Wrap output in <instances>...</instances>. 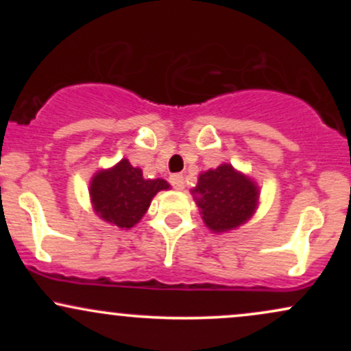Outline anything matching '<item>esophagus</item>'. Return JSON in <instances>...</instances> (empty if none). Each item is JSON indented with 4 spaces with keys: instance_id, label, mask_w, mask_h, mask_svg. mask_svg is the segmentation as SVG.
<instances>
[{
    "instance_id": "1",
    "label": "esophagus",
    "mask_w": 351,
    "mask_h": 351,
    "mask_svg": "<svg viewBox=\"0 0 351 351\" xmlns=\"http://www.w3.org/2000/svg\"><path fill=\"white\" fill-rule=\"evenodd\" d=\"M170 183L171 186L175 189H178V191H181V189H184V178L183 175H171L170 176Z\"/></svg>"
}]
</instances>
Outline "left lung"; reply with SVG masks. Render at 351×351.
Segmentation results:
<instances>
[{
	"label": "left lung",
	"mask_w": 351,
	"mask_h": 351,
	"mask_svg": "<svg viewBox=\"0 0 351 351\" xmlns=\"http://www.w3.org/2000/svg\"><path fill=\"white\" fill-rule=\"evenodd\" d=\"M191 195L203 223L216 234L243 226L259 206L257 183L231 163L199 173Z\"/></svg>",
	"instance_id": "obj_1"
}]
</instances>
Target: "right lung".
Here are the masks:
<instances>
[{"label": "right lung", "mask_w": 351, "mask_h": 351, "mask_svg": "<svg viewBox=\"0 0 351 351\" xmlns=\"http://www.w3.org/2000/svg\"><path fill=\"white\" fill-rule=\"evenodd\" d=\"M170 189L163 178H145L142 168L122 158L114 167L94 173L88 184L92 208L106 223L130 229L140 223L156 193Z\"/></svg>", "instance_id": "obj_1"}]
</instances>
